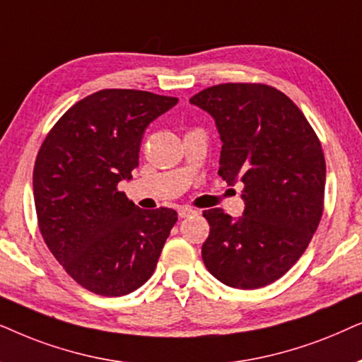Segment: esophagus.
I'll return each instance as SVG.
<instances>
[{"label":"esophagus","mask_w":362,"mask_h":362,"mask_svg":"<svg viewBox=\"0 0 362 362\" xmlns=\"http://www.w3.org/2000/svg\"><path fill=\"white\" fill-rule=\"evenodd\" d=\"M177 211H178V216H180V218H187V216H192L197 214V211L194 209H190V206H180Z\"/></svg>","instance_id":"1"}]
</instances>
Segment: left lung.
I'll return each mask as SVG.
<instances>
[{
    "label": "left lung",
    "instance_id": "1",
    "mask_svg": "<svg viewBox=\"0 0 362 362\" xmlns=\"http://www.w3.org/2000/svg\"><path fill=\"white\" fill-rule=\"evenodd\" d=\"M190 104L215 119L218 175L243 184L242 216L204 211L205 267L226 286H267L300 259L320 225L326 182L320 139L298 105L267 84L211 86Z\"/></svg>",
    "mask_w": 362,
    "mask_h": 362
}]
</instances>
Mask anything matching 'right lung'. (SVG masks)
Wrapping results in <instances>:
<instances>
[{
  "label": "right lung",
  "instance_id": "obj_1",
  "mask_svg": "<svg viewBox=\"0 0 362 362\" xmlns=\"http://www.w3.org/2000/svg\"><path fill=\"white\" fill-rule=\"evenodd\" d=\"M177 103L147 90H99L67 109L37 152L33 192L42 238L95 295L141 288L175 225V210H141L117 185L139 165L147 125Z\"/></svg>",
  "mask_w": 362,
  "mask_h": 362
}]
</instances>
